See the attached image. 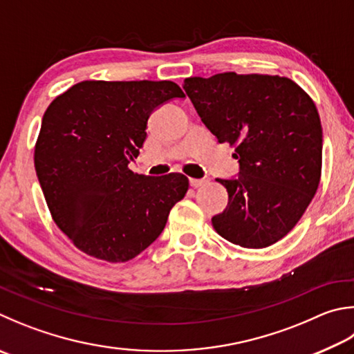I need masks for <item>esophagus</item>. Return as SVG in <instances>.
Masks as SVG:
<instances>
[{
	"label": "esophagus",
	"instance_id": "1",
	"mask_svg": "<svg viewBox=\"0 0 354 354\" xmlns=\"http://www.w3.org/2000/svg\"><path fill=\"white\" fill-rule=\"evenodd\" d=\"M205 184V179H196V178H190V185L194 189H198V187H201V185H204Z\"/></svg>",
	"mask_w": 354,
	"mask_h": 354
}]
</instances>
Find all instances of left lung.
Returning a JSON list of instances; mask_svg holds the SVG:
<instances>
[{
  "label": "left lung",
  "instance_id": "8db88e82",
  "mask_svg": "<svg viewBox=\"0 0 354 354\" xmlns=\"http://www.w3.org/2000/svg\"><path fill=\"white\" fill-rule=\"evenodd\" d=\"M185 94L218 142L234 147L239 179L226 210L212 218L224 240L261 249L294 229L322 173V125L313 99L288 77L221 73L189 77Z\"/></svg>",
  "mask_w": 354,
  "mask_h": 354
}]
</instances>
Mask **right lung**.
<instances>
[{
    "instance_id": "add662e5",
    "label": "right lung",
    "mask_w": 354,
    "mask_h": 354,
    "mask_svg": "<svg viewBox=\"0 0 354 354\" xmlns=\"http://www.w3.org/2000/svg\"><path fill=\"white\" fill-rule=\"evenodd\" d=\"M175 97L184 93L169 80H85L44 111L35 171L54 223L83 254L108 263L134 259L187 194L181 173L153 178L128 169L151 111Z\"/></svg>"
}]
</instances>
